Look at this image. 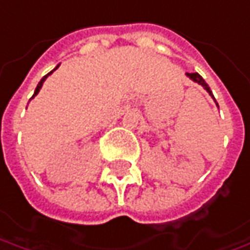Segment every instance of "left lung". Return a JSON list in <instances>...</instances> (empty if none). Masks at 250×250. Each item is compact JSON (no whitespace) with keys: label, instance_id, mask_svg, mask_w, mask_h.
<instances>
[{"label":"left lung","instance_id":"1","mask_svg":"<svg viewBox=\"0 0 250 250\" xmlns=\"http://www.w3.org/2000/svg\"><path fill=\"white\" fill-rule=\"evenodd\" d=\"M187 77H188L190 80H192L194 82H197V83H199V85H202V86H204V89L207 90L208 93H209V95H210V96L213 98V95H212V90H210V88L208 86V83L205 82V80H204V78H202V77H201L198 73H187ZM213 99H215V98H213ZM215 102H216V100H215ZM216 104H217V103H216ZM217 107H219V105H217Z\"/></svg>","mask_w":250,"mask_h":250}]
</instances>
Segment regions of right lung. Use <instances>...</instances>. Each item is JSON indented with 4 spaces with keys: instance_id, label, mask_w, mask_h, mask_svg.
<instances>
[{
    "instance_id": "right-lung-1",
    "label": "right lung",
    "mask_w": 250,
    "mask_h": 250,
    "mask_svg": "<svg viewBox=\"0 0 250 250\" xmlns=\"http://www.w3.org/2000/svg\"><path fill=\"white\" fill-rule=\"evenodd\" d=\"M59 66H56L55 67V68H53V70H52L51 73H48V74L46 75H43L42 77V80H41V81L38 82V85H37V88H35V90H34V95H33V98H34L35 95H38V92H40V89H41V88H42V83H43V81H45V80H46V78H48V77H49V75L52 74V73H53V71H55V70H56V68H58ZM31 98V99H33Z\"/></svg>"
}]
</instances>
